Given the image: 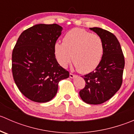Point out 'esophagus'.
Listing matches in <instances>:
<instances>
[{
  "label": "esophagus",
  "instance_id": "34e87169",
  "mask_svg": "<svg viewBox=\"0 0 134 134\" xmlns=\"http://www.w3.org/2000/svg\"><path fill=\"white\" fill-rule=\"evenodd\" d=\"M75 75H74V74H72V73H70L69 74V76H70V78H74L75 77Z\"/></svg>",
  "mask_w": 134,
  "mask_h": 134
}]
</instances>
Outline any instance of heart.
I'll list each match as a JSON object with an SVG mask.
<instances>
[{"label": "heart", "instance_id": "heart-1", "mask_svg": "<svg viewBox=\"0 0 134 134\" xmlns=\"http://www.w3.org/2000/svg\"><path fill=\"white\" fill-rule=\"evenodd\" d=\"M103 52L100 37L79 28L70 30L65 35L63 43L57 41L54 45L55 58L61 66L66 67L72 59L78 71L83 74L95 69Z\"/></svg>", "mask_w": 134, "mask_h": 134}]
</instances>
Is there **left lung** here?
Instances as JSON below:
<instances>
[{
    "label": "left lung",
    "instance_id": "8db88e82",
    "mask_svg": "<svg viewBox=\"0 0 134 134\" xmlns=\"http://www.w3.org/2000/svg\"><path fill=\"white\" fill-rule=\"evenodd\" d=\"M90 29L102 39L104 52L95 71L83 76L86 86L79 94L86 103L100 104L110 99L121 87L125 58L114 34L98 27Z\"/></svg>",
    "mask_w": 134,
    "mask_h": 134
}]
</instances>
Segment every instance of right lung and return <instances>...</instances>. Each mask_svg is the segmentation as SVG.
<instances>
[{"label":"right lung","instance_id":"right-lung-1","mask_svg":"<svg viewBox=\"0 0 134 134\" xmlns=\"http://www.w3.org/2000/svg\"><path fill=\"white\" fill-rule=\"evenodd\" d=\"M63 30L57 24H38L20 35L12 52L15 83L26 98L47 102L56 94L60 80L69 72L59 65L54 45Z\"/></svg>","mask_w":134,"mask_h":134}]
</instances>
